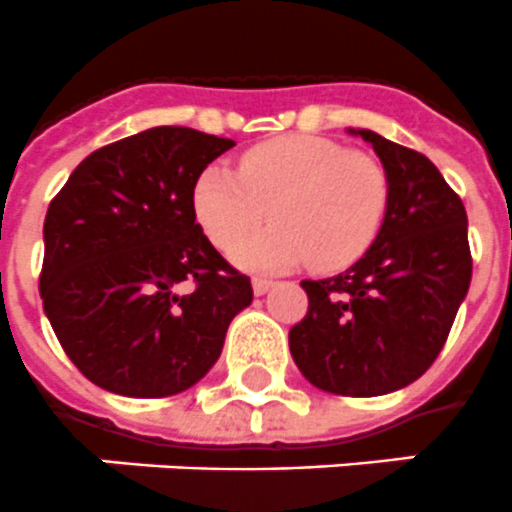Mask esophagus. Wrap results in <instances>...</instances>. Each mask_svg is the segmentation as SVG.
Here are the masks:
<instances>
[{
	"instance_id": "34e87169",
	"label": "esophagus",
	"mask_w": 512,
	"mask_h": 512,
	"mask_svg": "<svg viewBox=\"0 0 512 512\" xmlns=\"http://www.w3.org/2000/svg\"><path fill=\"white\" fill-rule=\"evenodd\" d=\"M272 288H275V282L267 280V277H253V293H256V296H264V293H269Z\"/></svg>"
}]
</instances>
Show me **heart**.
Segmentation results:
<instances>
[{"mask_svg": "<svg viewBox=\"0 0 512 512\" xmlns=\"http://www.w3.org/2000/svg\"><path fill=\"white\" fill-rule=\"evenodd\" d=\"M388 208V177L375 155L325 137H282L240 155L237 171L208 166L192 187V214L224 253L258 229L275 228L235 253L253 272L349 267L378 237Z\"/></svg>", "mask_w": 512, "mask_h": 512, "instance_id": "1", "label": "heart"}]
</instances>
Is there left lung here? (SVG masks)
Masks as SVG:
<instances>
[{
  "label": "left lung",
  "instance_id": "8db88e82",
  "mask_svg": "<svg viewBox=\"0 0 512 512\" xmlns=\"http://www.w3.org/2000/svg\"><path fill=\"white\" fill-rule=\"evenodd\" d=\"M388 177V208L365 256L325 280H304L309 312L290 327V354L327 394L380 396L418 380L444 349L468 296V214L423 153L370 129Z\"/></svg>",
  "mask_w": 512,
  "mask_h": 512
}]
</instances>
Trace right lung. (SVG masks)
Segmentation results:
<instances>
[{
	"instance_id": "add662e5",
	"label": "right lung",
	"mask_w": 512,
	"mask_h": 512,
	"mask_svg": "<svg viewBox=\"0 0 512 512\" xmlns=\"http://www.w3.org/2000/svg\"><path fill=\"white\" fill-rule=\"evenodd\" d=\"M232 145L155 126L87 155L49 203L44 314L94 386L134 399L182 394L216 365L227 327L253 301L251 280L192 214L195 179Z\"/></svg>"
}]
</instances>
